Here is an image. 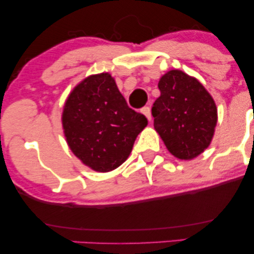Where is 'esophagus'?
<instances>
[{
  "label": "esophagus",
  "mask_w": 254,
  "mask_h": 254,
  "mask_svg": "<svg viewBox=\"0 0 254 254\" xmlns=\"http://www.w3.org/2000/svg\"><path fill=\"white\" fill-rule=\"evenodd\" d=\"M141 112L143 113V115L145 116V117H147V119L148 121H151V113H150V107H148V106H145V107H143V109L141 110Z\"/></svg>",
  "instance_id": "obj_1"
}]
</instances>
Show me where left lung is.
I'll list each match as a JSON object with an SVG mask.
<instances>
[{
    "label": "left lung",
    "instance_id": "1",
    "mask_svg": "<svg viewBox=\"0 0 254 254\" xmlns=\"http://www.w3.org/2000/svg\"><path fill=\"white\" fill-rule=\"evenodd\" d=\"M151 109L154 127L177 159L192 160L209 147L217 124L214 99L196 77L173 69L160 78Z\"/></svg>",
    "mask_w": 254,
    "mask_h": 254
}]
</instances>
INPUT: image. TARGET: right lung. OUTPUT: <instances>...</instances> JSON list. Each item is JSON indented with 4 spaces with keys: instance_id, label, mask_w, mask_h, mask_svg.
Returning <instances> with one entry per match:
<instances>
[{
    "instance_id": "add662e5",
    "label": "right lung",
    "mask_w": 254,
    "mask_h": 254,
    "mask_svg": "<svg viewBox=\"0 0 254 254\" xmlns=\"http://www.w3.org/2000/svg\"><path fill=\"white\" fill-rule=\"evenodd\" d=\"M148 121L131 110L109 72L89 75L66 98L62 125L74 155L90 170L106 173L130 155Z\"/></svg>"
}]
</instances>
